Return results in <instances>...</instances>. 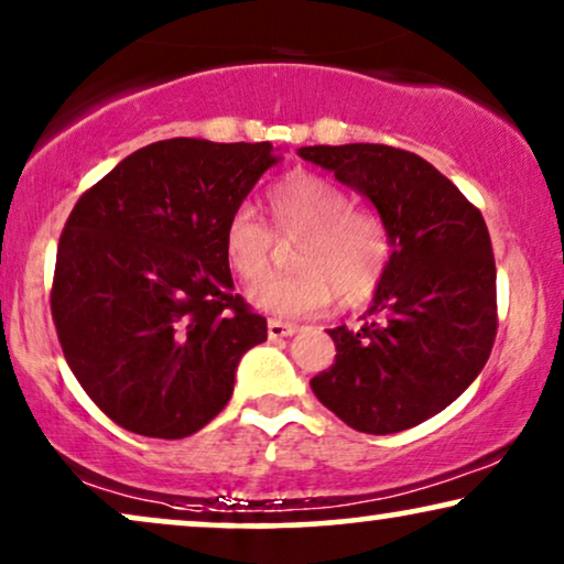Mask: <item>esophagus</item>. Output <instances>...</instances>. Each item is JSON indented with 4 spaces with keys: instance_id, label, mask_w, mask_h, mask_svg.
Instances as JSON below:
<instances>
[{
    "instance_id": "esophagus-1",
    "label": "esophagus",
    "mask_w": 564,
    "mask_h": 564,
    "mask_svg": "<svg viewBox=\"0 0 564 564\" xmlns=\"http://www.w3.org/2000/svg\"><path fill=\"white\" fill-rule=\"evenodd\" d=\"M299 327L294 323H283V319H268V335L270 338H289V335H294Z\"/></svg>"
}]
</instances>
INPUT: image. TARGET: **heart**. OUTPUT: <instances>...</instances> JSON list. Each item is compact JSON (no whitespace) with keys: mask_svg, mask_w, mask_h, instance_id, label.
Returning a JSON list of instances; mask_svg holds the SVG:
<instances>
[{"mask_svg":"<svg viewBox=\"0 0 564 564\" xmlns=\"http://www.w3.org/2000/svg\"><path fill=\"white\" fill-rule=\"evenodd\" d=\"M268 210L273 231L252 208H237L224 226L226 262L245 283H259L269 274L276 236L303 239L295 253L296 276L249 291V302L258 310L278 317H306L325 310L333 296L346 306L375 296L393 254V239L380 216L351 208L338 184L306 171L270 187Z\"/></svg>","mask_w":564,"mask_h":564,"instance_id":"1","label":"heart"}]
</instances>
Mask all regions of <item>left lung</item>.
Here are the masks:
<instances>
[{
  "label": "left lung",
  "instance_id": "obj_1",
  "mask_svg": "<svg viewBox=\"0 0 564 564\" xmlns=\"http://www.w3.org/2000/svg\"><path fill=\"white\" fill-rule=\"evenodd\" d=\"M372 199L393 254L365 325L333 327L312 393L356 432L393 434L447 409L487 365L497 268L481 210L422 155L380 142L299 148Z\"/></svg>",
  "mask_w": 564,
  "mask_h": 564
}]
</instances>
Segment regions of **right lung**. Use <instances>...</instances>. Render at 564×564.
<instances>
[{"label":"right lung","instance_id":"obj_1","mask_svg":"<svg viewBox=\"0 0 564 564\" xmlns=\"http://www.w3.org/2000/svg\"><path fill=\"white\" fill-rule=\"evenodd\" d=\"M278 159L270 142L159 140L77 199L56 247L52 317L69 369L142 437L203 430L268 323L234 294L224 226Z\"/></svg>","mask_w":564,"mask_h":564}]
</instances>
